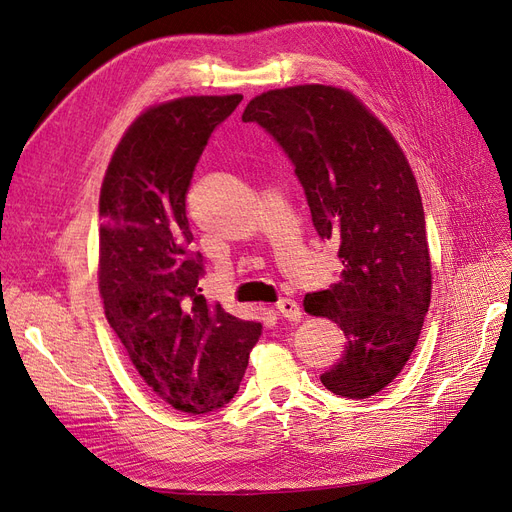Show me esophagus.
<instances>
[{"label": "esophagus", "instance_id": "34e87169", "mask_svg": "<svg viewBox=\"0 0 512 512\" xmlns=\"http://www.w3.org/2000/svg\"><path fill=\"white\" fill-rule=\"evenodd\" d=\"M277 313L283 317V319H288V321H300V317H302V311H300V304L296 302V300H292V298H281L279 302H277Z\"/></svg>", "mask_w": 512, "mask_h": 512}]
</instances>
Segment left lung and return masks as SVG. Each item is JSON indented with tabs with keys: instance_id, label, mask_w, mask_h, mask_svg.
Masks as SVG:
<instances>
[{
	"instance_id": "8db88e82",
	"label": "left lung",
	"mask_w": 512,
	"mask_h": 512,
	"mask_svg": "<svg viewBox=\"0 0 512 512\" xmlns=\"http://www.w3.org/2000/svg\"><path fill=\"white\" fill-rule=\"evenodd\" d=\"M292 159L321 239L338 243L340 281L304 296V311L346 336L321 382L367 399L412 357L433 275L422 197L399 142L349 90L304 84L262 92L245 107Z\"/></svg>"
}]
</instances>
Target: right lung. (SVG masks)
I'll use <instances>...</instances> for the list:
<instances>
[{
  "mask_svg": "<svg viewBox=\"0 0 512 512\" xmlns=\"http://www.w3.org/2000/svg\"><path fill=\"white\" fill-rule=\"evenodd\" d=\"M241 94L182 96L142 111L121 136L100 187L98 290L105 315L149 391L206 414L239 391L262 325L197 294L187 191L218 124Z\"/></svg>",
  "mask_w": 512,
  "mask_h": 512,
  "instance_id": "add662e5",
  "label": "right lung"
}]
</instances>
